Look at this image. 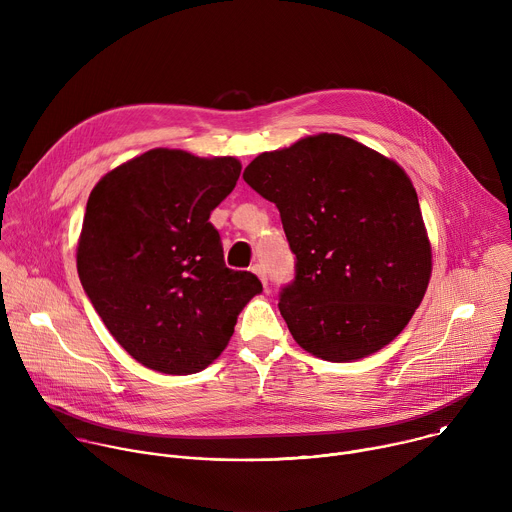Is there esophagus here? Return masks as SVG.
I'll return each instance as SVG.
<instances>
[{
	"mask_svg": "<svg viewBox=\"0 0 512 512\" xmlns=\"http://www.w3.org/2000/svg\"><path fill=\"white\" fill-rule=\"evenodd\" d=\"M251 269H253V273L261 279V283L267 287V271H265V267H263L261 263H255Z\"/></svg>",
	"mask_w": 512,
	"mask_h": 512,
	"instance_id": "34e87169",
	"label": "esophagus"
}]
</instances>
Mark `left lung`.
Wrapping results in <instances>:
<instances>
[{"mask_svg": "<svg viewBox=\"0 0 512 512\" xmlns=\"http://www.w3.org/2000/svg\"><path fill=\"white\" fill-rule=\"evenodd\" d=\"M243 178L277 206L296 255V277L279 294L294 340L332 362L389 344L431 275V245L403 168L350 137L320 133L257 156Z\"/></svg>", "mask_w": 512, "mask_h": 512, "instance_id": "left-lung-1", "label": "left lung"}]
</instances>
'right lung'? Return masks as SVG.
<instances>
[{"instance_id": "add662e5", "label": "right lung", "mask_w": 512, "mask_h": 512, "mask_svg": "<svg viewBox=\"0 0 512 512\" xmlns=\"http://www.w3.org/2000/svg\"><path fill=\"white\" fill-rule=\"evenodd\" d=\"M239 174L231 156L156 148L105 174L89 196L79 277L107 330L143 367L166 375L206 369L261 294L257 275L225 265L208 221Z\"/></svg>"}]
</instances>
